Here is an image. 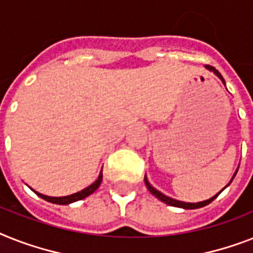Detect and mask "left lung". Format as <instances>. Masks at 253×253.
<instances>
[{"mask_svg":"<svg viewBox=\"0 0 253 253\" xmlns=\"http://www.w3.org/2000/svg\"><path fill=\"white\" fill-rule=\"evenodd\" d=\"M205 69H208L209 71L214 73V75H217L219 79L222 80V83L225 84V80H223L222 75L218 73V70H215L214 67L209 66V65H207V66H205ZM235 174H237V171H235ZM235 174H234V176H235ZM234 176L231 178V180L234 179ZM231 180H230V183H231ZM144 182H145V186H147V188L149 190V192H151L152 195H155L156 198L159 199V200H161L162 203H165V204H168V205H171V207H178V208H183V209H198V208H201V207H205V205H208L209 203H212V201L214 200V199L217 198L219 194H221V191H222L221 190L218 194L214 195L213 198L208 199V200H205V201H200V203H184V201H179V200H175V199L169 198V196H166V195H164L162 192H160V191L156 190L155 187H152L151 184H149V182H148V179H147V176H144ZM227 186H229V184H227Z\"/></svg>","mask_w":253,"mask_h":253,"instance_id":"8db88e82","label":"left lung"}]
</instances>
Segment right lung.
<instances>
[{
    "mask_svg": "<svg viewBox=\"0 0 253 253\" xmlns=\"http://www.w3.org/2000/svg\"><path fill=\"white\" fill-rule=\"evenodd\" d=\"M101 180H102V170L98 178L94 180L93 183L91 186H88L87 188H84V190L79 191L77 194H73V195H69V196H61V198H52V196H46V195H42V194H39L35 191V194L40 196L41 199H44V200L49 201V203H53V204H59V205H66V204H71L74 201H78V200H82V199L87 198L91 194H93L94 191L97 190L98 186L101 184Z\"/></svg>",
    "mask_w": 253,
    "mask_h": 253,
    "instance_id": "add662e5",
    "label": "right lung"
}]
</instances>
